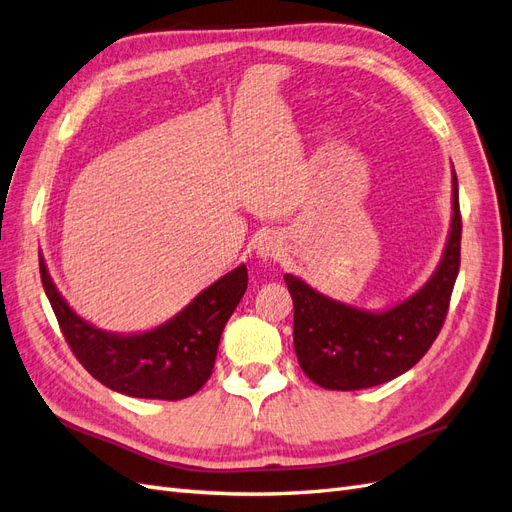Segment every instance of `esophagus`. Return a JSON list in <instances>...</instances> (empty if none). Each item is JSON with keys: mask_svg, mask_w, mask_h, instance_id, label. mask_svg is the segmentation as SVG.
<instances>
[{"mask_svg": "<svg viewBox=\"0 0 512 512\" xmlns=\"http://www.w3.org/2000/svg\"><path fill=\"white\" fill-rule=\"evenodd\" d=\"M255 251L259 257H272L274 251H277V242H274V238H270V235H264V238H259L257 244H255Z\"/></svg>", "mask_w": 512, "mask_h": 512, "instance_id": "1", "label": "esophagus"}]
</instances>
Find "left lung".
<instances>
[{"label": "left lung", "instance_id": "obj_1", "mask_svg": "<svg viewBox=\"0 0 512 512\" xmlns=\"http://www.w3.org/2000/svg\"><path fill=\"white\" fill-rule=\"evenodd\" d=\"M461 266V207L452 168V222L432 277L415 294L383 311H368L283 274L294 300V350L300 368L324 389L383 385L411 370L435 342Z\"/></svg>", "mask_w": 512, "mask_h": 512}]
</instances>
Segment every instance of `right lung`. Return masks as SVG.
Here are the masks:
<instances>
[{
    "mask_svg": "<svg viewBox=\"0 0 512 512\" xmlns=\"http://www.w3.org/2000/svg\"><path fill=\"white\" fill-rule=\"evenodd\" d=\"M41 281L73 355L101 385L131 398L181 400L212 376L222 329L242 300L248 272L240 264L196 296L177 316L144 333L97 329L69 307L38 255Z\"/></svg>",
    "mask_w": 512,
    "mask_h": 512,
    "instance_id": "add662e5",
    "label": "right lung"
}]
</instances>
